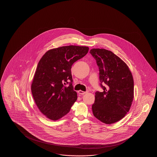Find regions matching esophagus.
Listing matches in <instances>:
<instances>
[{
    "label": "esophagus",
    "instance_id": "esophagus-1",
    "mask_svg": "<svg viewBox=\"0 0 157 157\" xmlns=\"http://www.w3.org/2000/svg\"><path fill=\"white\" fill-rule=\"evenodd\" d=\"M87 93H88V91H81V90L78 91V93L80 94H81V95L85 94Z\"/></svg>",
    "mask_w": 157,
    "mask_h": 157
}]
</instances>
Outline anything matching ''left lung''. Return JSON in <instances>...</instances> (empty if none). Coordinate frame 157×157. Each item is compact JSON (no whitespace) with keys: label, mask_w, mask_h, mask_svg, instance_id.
<instances>
[{"label":"left lung","mask_w":157,"mask_h":157,"mask_svg":"<svg viewBox=\"0 0 157 157\" xmlns=\"http://www.w3.org/2000/svg\"><path fill=\"white\" fill-rule=\"evenodd\" d=\"M90 53L99 67L100 85L103 90L95 92L94 116L104 124H113L130 109L133 98L132 75L127 64L111 51L92 49Z\"/></svg>","instance_id":"left-lung-1"}]
</instances>
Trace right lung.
<instances>
[{
	"instance_id": "add662e5",
	"label": "right lung",
	"mask_w": 157,
	"mask_h": 157,
	"mask_svg": "<svg viewBox=\"0 0 157 157\" xmlns=\"http://www.w3.org/2000/svg\"><path fill=\"white\" fill-rule=\"evenodd\" d=\"M88 51L86 47H59L48 50L39 62L31 91L38 108L47 118L56 121L70 111L77 99L72 85V66Z\"/></svg>"
}]
</instances>
